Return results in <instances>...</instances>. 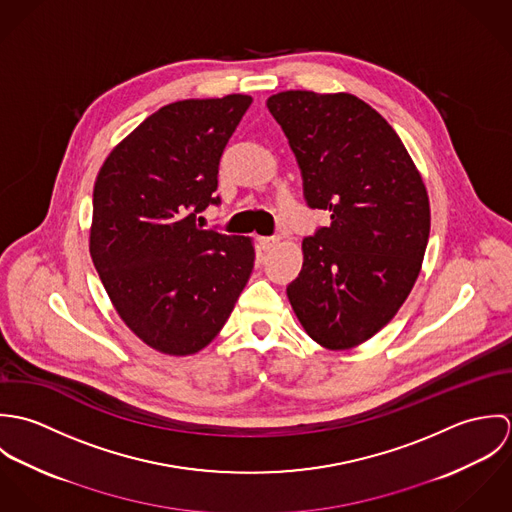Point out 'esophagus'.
I'll return each instance as SVG.
<instances>
[{"label": "esophagus", "mask_w": 512, "mask_h": 512, "mask_svg": "<svg viewBox=\"0 0 512 512\" xmlns=\"http://www.w3.org/2000/svg\"><path fill=\"white\" fill-rule=\"evenodd\" d=\"M258 242H260V246L264 250H270V248H274L280 242V236H260Z\"/></svg>", "instance_id": "obj_1"}]
</instances>
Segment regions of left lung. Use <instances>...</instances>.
<instances>
[{"label": "left lung", "mask_w": 512, "mask_h": 512, "mask_svg": "<svg viewBox=\"0 0 512 512\" xmlns=\"http://www.w3.org/2000/svg\"><path fill=\"white\" fill-rule=\"evenodd\" d=\"M268 110L290 140L307 205L331 213L303 238L293 311L319 345L357 347L396 315L420 274L424 181L392 126L353 94L288 90Z\"/></svg>", "instance_id": "left-lung-1"}]
</instances>
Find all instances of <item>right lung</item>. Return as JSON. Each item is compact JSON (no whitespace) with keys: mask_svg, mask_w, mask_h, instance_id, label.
<instances>
[{"mask_svg":"<svg viewBox=\"0 0 512 512\" xmlns=\"http://www.w3.org/2000/svg\"><path fill=\"white\" fill-rule=\"evenodd\" d=\"M250 104L244 94L167 104L96 177L94 268L124 323L165 355L207 347L252 274L250 238L197 224L220 205V155Z\"/></svg>","mask_w":512,"mask_h":512,"instance_id":"add662e5","label":"right lung"}]
</instances>
